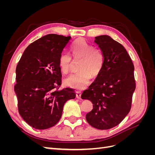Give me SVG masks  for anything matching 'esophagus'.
I'll return each mask as SVG.
<instances>
[{"label": "esophagus", "instance_id": "esophagus-1", "mask_svg": "<svg viewBox=\"0 0 155 155\" xmlns=\"http://www.w3.org/2000/svg\"><path fill=\"white\" fill-rule=\"evenodd\" d=\"M76 97L78 98V99H81V92L80 91H76Z\"/></svg>", "mask_w": 155, "mask_h": 155}]
</instances>
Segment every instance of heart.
Segmentation results:
<instances>
[{
  "instance_id": "heart-1",
  "label": "heart",
  "mask_w": 155,
  "mask_h": 155,
  "mask_svg": "<svg viewBox=\"0 0 155 155\" xmlns=\"http://www.w3.org/2000/svg\"><path fill=\"white\" fill-rule=\"evenodd\" d=\"M71 52L74 61H79L77 73L70 75L64 79L66 85L83 89L91 81V78H97L101 74L104 64V55L102 51L94 47L82 38L78 39L71 46ZM73 60L67 52H63L59 58V66L64 74L70 72Z\"/></svg>"
}]
</instances>
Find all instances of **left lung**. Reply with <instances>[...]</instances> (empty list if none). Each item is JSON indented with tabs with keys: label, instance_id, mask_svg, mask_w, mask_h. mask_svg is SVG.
Masks as SVG:
<instances>
[{
	"label": "left lung",
	"instance_id": "1",
	"mask_svg": "<svg viewBox=\"0 0 155 155\" xmlns=\"http://www.w3.org/2000/svg\"><path fill=\"white\" fill-rule=\"evenodd\" d=\"M94 42L104 54V67L81 98L93 104L86 115L87 122L93 127L106 130L120 124L130 110L136 88L134 67L123 45L110 37L97 36Z\"/></svg>",
	"mask_w": 155,
	"mask_h": 155
}]
</instances>
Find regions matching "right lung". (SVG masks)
Masks as SVG:
<instances>
[{"mask_svg": "<svg viewBox=\"0 0 155 155\" xmlns=\"http://www.w3.org/2000/svg\"><path fill=\"white\" fill-rule=\"evenodd\" d=\"M71 37L48 34L31 43L16 68L18 110L26 122L36 129L54 126L62 115L63 106L74 99V89L60 90L62 74L59 58L70 44Z\"/></svg>", "mask_w": 155, "mask_h": 155, "instance_id": "obj_1", "label": "right lung"}]
</instances>
